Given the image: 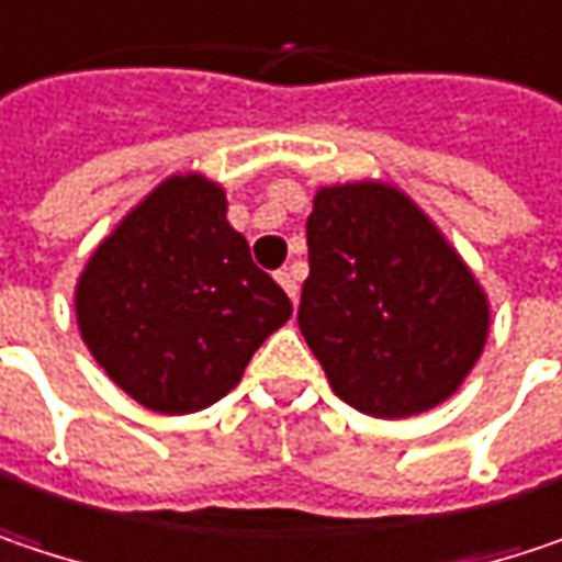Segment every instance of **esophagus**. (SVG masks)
Returning <instances> with one entry per match:
<instances>
[{
  "mask_svg": "<svg viewBox=\"0 0 562 562\" xmlns=\"http://www.w3.org/2000/svg\"><path fill=\"white\" fill-rule=\"evenodd\" d=\"M277 282L285 289V295H289L292 302L299 299V280H295V273H292V270H280V273H277Z\"/></svg>",
  "mask_w": 562,
  "mask_h": 562,
  "instance_id": "34e87169",
  "label": "esophagus"
}]
</instances>
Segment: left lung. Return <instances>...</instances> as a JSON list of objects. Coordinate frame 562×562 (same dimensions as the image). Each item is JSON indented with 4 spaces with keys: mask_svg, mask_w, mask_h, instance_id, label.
I'll return each mask as SVG.
<instances>
[{
    "mask_svg": "<svg viewBox=\"0 0 562 562\" xmlns=\"http://www.w3.org/2000/svg\"><path fill=\"white\" fill-rule=\"evenodd\" d=\"M299 327L334 394L407 419L464 384L490 337V299L446 232L387 181L317 187Z\"/></svg>",
    "mask_w": 562,
    "mask_h": 562,
    "instance_id": "left-lung-1",
    "label": "left lung"
}]
</instances>
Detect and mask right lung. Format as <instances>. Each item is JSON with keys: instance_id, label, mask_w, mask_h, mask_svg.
<instances>
[{"instance_id": "obj_1", "label": "right lung", "mask_w": 562, "mask_h": 562, "mask_svg": "<svg viewBox=\"0 0 562 562\" xmlns=\"http://www.w3.org/2000/svg\"><path fill=\"white\" fill-rule=\"evenodd\" d=\"M225 213L222 183L171 175L101 238L76 280L82 344L151 413L183 416L225 397L292 317Z\"/></svg>"}]
</instances>
